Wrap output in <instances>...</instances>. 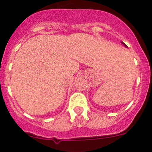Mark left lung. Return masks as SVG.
<instances>
[{
    "label": "left lung",
    "mask_w": 152,
    "mask_h": 152,
    "mask_svg": "<svg viewBox=\"0 0 152 152\" xmlns=\"http://www.w3.org/2000/svg\"><path fill=\"white\" fill-rule=\"evenodd\" d=\"M121 43H122V44H123V45H124V46H125L126 48H128V47H127V46H126V45H125V44H124V42H121Z\"/></svg>",
    "instance_id": "8db88e82"
}]
</instances>
